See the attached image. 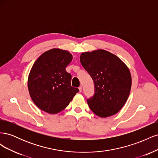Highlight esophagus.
Here are the masks:
<instances>
[{"label":"esophagus","mask_w":158,"mask_h":158,"mask_svg":"<svg viewBox=\"0 0 158 158\" xmlns=\"http://www.w3.org/2000/svg\"><path fill=\"white\" fill-rule=\"evenodd\" d=\"M79 91H80V92H82V86H80L79 87Z\"/></svg>","instance_id":"1"}]
</instances>
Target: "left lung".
<instances>
[{
  "instance_id": "8db88e82",
  "label": "left lung",
  "mask_w": 158,
  "mask_h": 158,
  "mask_svg": "<svg viewBox=\"0 0 158 158\" xmlns=\"http://www.w3.org/2000/svg\"><path fill=\"white\" fill-rule=\"evenodd\" d=\"M80 63L94 80L95 93L87 102L96 115L106 118L118 113L130 94L132 78L123 62L103 49L82 52Z\"/></svg>"
}]
</instances>
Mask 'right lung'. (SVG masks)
<instances>
[{
	"label": "right lung",
	"mask_w": 158,
	"mask_h": 158,
	"mask_svg": "<svg viewBox=\"0 0 158 158\" xmlns=\"http://www.w3.org/2000/svg\"><path fill=\"white\" fill-rule=\"evenodd\" d=\"M72 60L69 51L52 49L43 53L33 64L28 76V90L33 102L42 111L59 113L79 92L71 86V74L66 71Z\"/></svg>",
	"instance_id": "obj_1"
}]
</instances>
